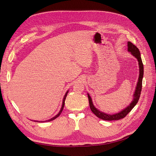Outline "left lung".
<instances>
[{
    "mask_svg": "<svg viewBox=\"0 0 156 156\" xmlns=\"http://www.w3.org/2000/svg\"><path fill=\"white\" fill-rule=\"evenodd\" d=\"M127 45H128V49H127L128 51L131 52V54L134 55V56L138 59L139 62V67H140V76L138 78V84H137V86L136 88V90L134 94L133 101H132V102L130 103L129 105H128L126 109H124L123 110L120 111V113L115 114V115H109V114L103 113V112L100 111L99 110L96 109L93 104L90 96L89 95V94H88L90 107L91 111L98 118H101V119L104 120L112 121V120H118L122 119V118H123L124 117H126V116L129 113V112L133 109V108L135 106L139 101L141 89H142V80L143 77V65L141 58L140 52L139 51V49L138 48V47L130 41H128Z\"/></svg>",
    "mask_w": 156,
    "mask_h": 156,
    "instance_id": "1",
    "label": "left lung"
}]
</instances>
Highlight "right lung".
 I'll use <instances>...</instances> for the list:
<instances>
[{
    "label": "right lung",
    "mask_w": 156,
    "mask_h": 156,
    "mask_svg": "<svg viewBox=\"0 0 156 156\" xmlns=\"http://www.w3.org/2000/svg\"><path fill=\"white\" fill-rule=\"evenodd\" d=\"M68 91L66 93V94L65 95V97H64V98H63V105H62V107H61V110H60V111L59 112V113L56 115V116H55L54 117H53L52 118H51V119H50V120H47V121H45V122H50V121H52V120H54V119H55V118H58L60 115H61V112H62V111H63V108H64V105H65V99H66V95H67V93H68ZM34 122H36V121H34ZM45 122V121H44Z\"/></svg>",
    "instance_id": "1"
}]
</instances>
